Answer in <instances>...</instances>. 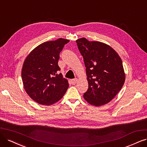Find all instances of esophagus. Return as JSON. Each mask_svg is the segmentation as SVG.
<instances>
[{
	"instance_id": "1",
	"label": "esophagus",
	"mask_w": 147,
	"mask_h": 147,
	"mask_svg": "<svg viewBox=\"0 0 147 147\" xmlns=\"http://www.w3.org/2000/svg\"><path fill=\"white\" fill-rule=\"evenodd\" d=\"M77 82H78V79H76V78L71 80V83L72 85H75L77 83Z\"/></svg>"
}]
</instances>
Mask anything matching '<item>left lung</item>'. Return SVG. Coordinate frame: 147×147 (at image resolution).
<instances>
[{
	"label": "left lung",
	"instance_id": "obj_1",
	"mask_svg": "<svg viewBox=\"0 0 147 147\" xmlns=\"http://www.w3.org/2000/svg\"><path fill=\"white\" fill-rule=\"evenodd\" d=\"M83 56L88 82L84 94L90 104L99 107L110 102L120 91L125 80L122 60L117 52L106 43L76 40Z\"/></svg>",
	"mask_w": 147,
	"mask_h": 147
}]
</instances>
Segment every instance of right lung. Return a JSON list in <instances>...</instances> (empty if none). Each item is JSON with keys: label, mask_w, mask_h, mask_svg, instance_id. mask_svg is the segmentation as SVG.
Returning a JSON list of instances; mask_svg holds the SVG:
<instances>
[{"label": "right lung", "mask_w": 147, "mask_h": 147, "mask_svg": "<svg viewBox=\"0 0 147 147\" xmlns=\"http://www.w3.org/2000/svg\"><path fill=\"white\" fill-rule=\"evenodd\" d=\"M69 40L60 38L41 43L26 57L22 69V79L26 93L43 105L57 102L66 93L68 80L58 73L59 54Z\"/></svg>", "instance_id": "right-lung-1"}]
</instances>
